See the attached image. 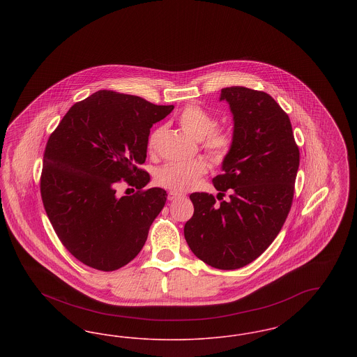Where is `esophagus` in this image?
Instances as JSON below:
<instances>
[{"mask_svg":"<svg viewBox=\"0 0 357 357\" xmlns=\"http://www.w3.org/2000/svg\"><path fill=\"white\" fill-rule=\"evenodd\" d=\"M167 198H169V201H175V199H179V198H185V195L181 194V192H176V191H170Z\"/></svg>","mask_w":357,"mask_h":357,"instance_id":"esophagus-1","label":"esophagus"}]
</instances>
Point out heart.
Listing matches in <instances>:
<instances>
[{"instance_id": "1", "label": "heart", "mask_w": 357, "mask_h": 357, "mask_svg": "<svg viewBox=\"0 0 357 357\" xmlns=\"http://www.w3.org/2000/svg\"><path fill=\"white\" fill-rule=\"evenodd\" d=\"M178 123L188 135L201 140V146L207 156L214 162H223L234 147L231 132L218 126V119L202 108L191 104L179 114ZM160 135V130H153L147 139V150L153 153ZM207 172L204 159H192L187 162H170L162 166L155 174V182L159 186L172 191H186L195 186Z\"/></svg>"}]
</instances>
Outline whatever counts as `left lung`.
Wrapping results in <instances>:
<instances>
[{
	"label": "left lung",
	"mask_w": 357,
	"mask_h": 357,
	"mask_svg": "<svg viewBox=\"0 0 357 357\" xmlns=\"http://www.w3.org/2000/svg\"><path fill=\"white\" fill-rule=\"evenodd\" d=\"M234 115V147L213 178L218 201L192 192L185 238L204 264L234 271L253 262L281 231L294 197L300 150L288 114L272 96L246 86L222 88ZM227 193L229 199L222 201Z\"/></svg>",
	"instance_id": "left-lung-1"
}]
</instances>
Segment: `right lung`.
Returning a JSON list of instances; mask_svg holds the SVG:
<instances>
[{"mask_svg": "<svg viewBox=\"0 0 357 357\" xmlns=\"http://www.w3.org/2000/svg\"><path fill=\"white\" fill-rule=\"evenodd\" d=\"M172 109L102 89L75 102L50 136L41 199L61 243L86 266L118 271L146 243L167 192L144 190L150 174L139 166L147 158L150 128ZM120 183L135 186L136 194L118 197Z\"/></svg>", "mask_w": 357, "mask_h": 357, "instance_id": "1", "label": "right lung"}]
</instances>
